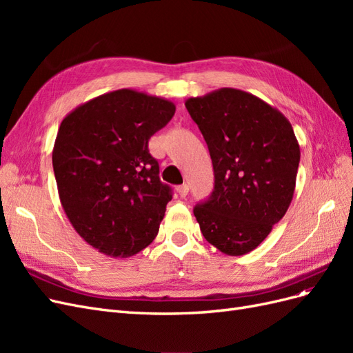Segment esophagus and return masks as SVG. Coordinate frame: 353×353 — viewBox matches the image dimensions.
Segmentation results:
<instances>
[{"label":"esophagus","instance_id":"obj_1","mask_svg":"<svg viewBox=\"0 0 353 353\" xmlns=\"http://www.w3.org/2000/svg\"><path fill=\"white\" fill-rule=\"evenodd\" d=\"M188 185L187 184H183V185H178L176 187V193L181 196V197H185L188 194Z\"/></svg>","mask_w":353,"mask_h":353}]
</instances>
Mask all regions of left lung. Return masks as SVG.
Wrapping results in <instances>:
<instances>
[{
  "label": "left lung",
  "instance_id": "8db88e82",
  "mask_svg": "<svg viewBox=\"0 0 353 353\" xmlns=\"http://www.w3.org/2000/svg\"><path fill=\"white\" fill-rule=\"evenodd\" d=\"M185 108L205 138L213 191L194 206L200 231L222 253H249L290 206L301 150L285 117L254 95L221 88Z\"/></svg>",
  "mask_w": 353,
  "mask_h": 353
}]
</instances>
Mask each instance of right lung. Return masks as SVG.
Masks as SVG:
<instances>
[{"instance_id": "1", "label": "right lung", "mask_w": 353, "mask_h": 353, "mask_svg": "<svg viewBox=\"0 0 353 353\" xmlns=\"http://www.w3.org/2000/svg\"><path fill=\"white\" fill-rule=\"evenodd\" d=\"M174 113L168 100L117 90L79 105L60 125L52 168L63 209L104 254L132 256L157 236L172 188L160 181L148 140Z\"/></svg>"}]
</instances>
